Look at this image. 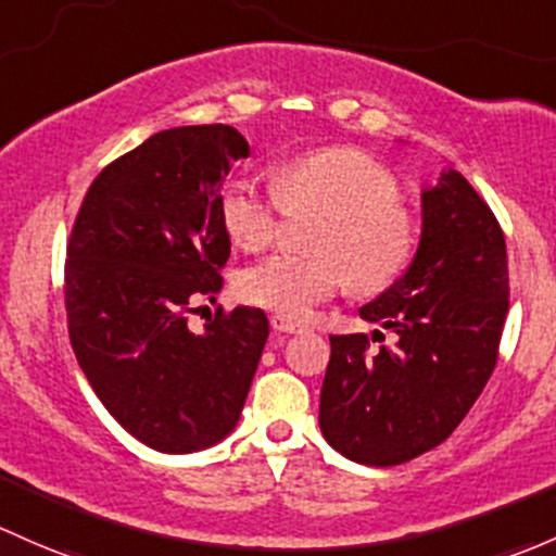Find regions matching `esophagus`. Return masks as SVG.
Returning a JSON list of instances; mask_svg holds the SVG:
<instances>
[{
    "mask_svg": "<svg viewBox=\"0 0 556 556\" xmlns=\"http://www.w3.org/2000/svg\"><path fill=\"white\" fill-rule=\"evenodd\" d=\"M271 327H274V332H301L303 330L301 323H295V319L285 317V314H274Z\"/></svg>",
    "mask_w": 556,
    "mask_h": 556,
    "instance_id": "34e87169",
    "label": "esophagus"
}]
</instances>
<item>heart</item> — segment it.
<instances>
[{
    "mask_svg": "<svg viewBox=\"0 0 556 556\" xmlns=\"http://www.w3.org/2000/svg\"><path fill=\"white\" fill-rule=\"evenodd\" d=\"M319 204L312 253H271L237 279L239 295L285 317H306L346 288L362 293L394 282L416 253V220L400 202V180L376 156L349 146H325L277 167V189L255 175L226 180L218 197L224 231L237 248L261 250L277 237L285 207Z\"/></svg>",
    "mask_w": 556,
    "mask_h": 556,
    "instance_id": "1",
    "label": "heart"
}]
</instances>
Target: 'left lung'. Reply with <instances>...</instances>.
Here are the masks:
<instances>
[{
    "label": "left lung",
    "mask_w": 556,
    "mask_h": 556,
    "mask_svg": "<svg viewBox=\"0 0 556 556\" xmlns=\"http://www.w3.org/2000/svg\"><path fill=\"white\" fill-rule=\"evenodd\" d=\"M420 215L416 258L359 308L394 343L376 352L365 332L330 336L319 429L365 466L405 464L453 434L493 372L509 312L504 231L469 180L442 173Z\"/></svg>",
    "instance_id": "obj_1"
}]
</instances>
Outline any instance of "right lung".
I'll list each match as a JSON object with an SVG mask.
<instances>
[{
    "label": "right lung",
    "instance_id": "1",
    "mask_svg": "<svg viewBox=\"0 0 556 556\" xmlns=\"http://www.w3.org/2000/svg\"><path fill=\"white\" fill-rule=\"evenodd\" d=\"M250 154L229 125L162 130L103 167L66 250L68 338L103 407L143 445L194 453L237 426L268 338L261 308L189 327L224 288V178Z\"/></svg>",
    "mask_w": 556,
    "mask_h": 556
}]
</instances>
